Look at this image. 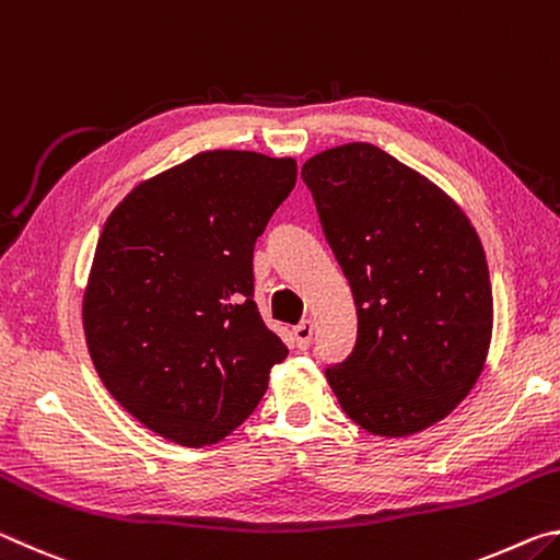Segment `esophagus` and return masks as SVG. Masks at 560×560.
Wrapping results in <instances>:
<instances>
[{
    "mask_svg": "<svg viewBox=\"0 0 560 560\" xmlns=\"http://www.w3.org/2000/svg\"><path fill=\"white\" fill-rule=\"evenodd\" d=\"M293 338H296V348L306 350L311 346V338H314V324L311 320H301V324L293 328Z\"/></svg>",
    "mask_w": 560,
    "mask_h": 560,
    "instance_id": "obj_1",
    "label": "esophagus"
}]
</instances>
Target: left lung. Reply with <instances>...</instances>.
<instances>
[{"mask_svg":"<svg viewBox=\"0 0 560 560\" xmlns=\"http://www.w3.org/2000/svg\"><path fill=\"white\" fill-rule=\"evenodd\" d=\"M301 177L358 314L353 353L326 371L330 390L371 434L432 428L487 363L494 299L477 230L444 189L371 143L324 150Z\"/></svg>","mask_w":560,"mask_h":560,"instance_id":"8db88e82","label":"left lung"}]
</instances>
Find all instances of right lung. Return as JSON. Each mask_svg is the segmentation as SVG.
<instances>
[{
  "label": "right lung",
  "mask_w": 560,
  "mask_h": 560,
  "mask_svg": "<svg viewBox=\"0 0 560 560\" xmlns=\"http://www.w3.org/2000/svg\"><path fill=\"white\" fill-rule=\"evenodd\" d=\"M296 185V160L207 150L122 197L83 291L106 390L183 447L226 438L289 355L254 303V244Z\"/></svg>",
  "instance_id": "1"
}]
</instances>
